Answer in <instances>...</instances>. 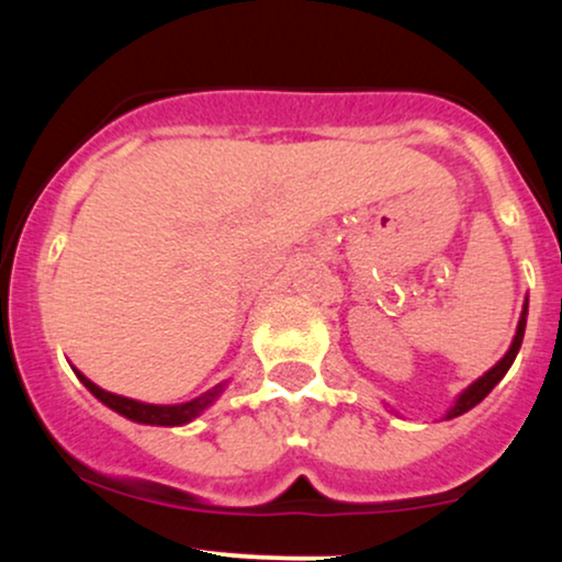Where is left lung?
Instances as JSON below:
<instances>
[{
    "label": "left lung",
    "mask_w": 562,
    "mask_h": 562,
    "mask_svg": "<svg viewBox=\"0 0 562 562\" xmlns=\"http://www.w3.org/2000/svg\"><path fill=\"white\" fill-rule=\"evenodd\" d=\"M526 317H528V295H526V301H524V312H520L518 327H515V338H513V344H509V348H507V353H505V357H502L499 362H496V364L492 367V370H488V372H483V375H481L479 380H473V383H470L468 389L462 391L460 396L454 398V404L449 406V409H447V415H443V420H451V417H460V415H465V412L473 409L475 404H481L483 398H486L488 393H492L494 385L499 383V380L507 375V370H509V367H513L515 357H518V351H520V344H524V333H526Z\"/></svg>",
    "instance_id": "1"
}]
</instances>
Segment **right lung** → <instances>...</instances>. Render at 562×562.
<instances>
[{"label": "right lung", "mask_w": 562, "mask_h": 562, "mask_svg": "<svg viewBox=\"0 0 562 562\" xmlns=\"http://www.w3.org/2000/svg\"><path fill=\"white\" fill-rule=\"evenodd\" d=\"M74 372H76V378H79L81 383L92 391V396L100 398L105 406H111L113 412H119L121 417H126V420H132V423H142V425H164V428L192 423L195 417L203 415V412L209 409V406L214 404L218 396H222L224 389H227V380H224V383L214 385V389L200 393L198 398H190V402H184V404H147V402H137V398H126V396H119V393L100 389V385L92 383V380L83 375V372L76 370V367H74Z\"/></svg>", "instance_id": "right-lung-1"}]
</instances>
